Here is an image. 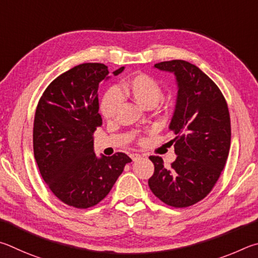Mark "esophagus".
Returning <instances> with one entry per match:
<instances>
[{"mask_svg":"<svg viewBox=\"0 0 258 258\" xmlns=\"http://www.w3.org/2000/svg\"><path fill=\"white\" fill-rule=\"evenodd\" d=\"M130 157H132L133 161H137L139 159H142V155L138 154V153H132V154H130Z\"/></svg>","mask_w":258,"mask_h":258,"instance_id":"obj_1","label":"esophagus"}]
</instances>
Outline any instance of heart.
I'll list each match as a JSON object with an SVG mask.
<instances>
[{
    "label": "heart",
    "mask_w": 258,
    "mask_h": 258,
    "mask_svg": "<svg viewBox=\"0 0 258 258\" xmlns=\"http://www.w3.org/2000/svg\"><path fill=\"white\" fill-rule=\"evenodd\" d=\"M122 94L129 95L143 106H155L163 97V88L159 80L147 74L132 77L121 88L112 86L104 93L99 104V111L104 119L110 121L116 116L123 101Z\"/></svg>",
    "instance_id": "obj_1"
}]
</instances>
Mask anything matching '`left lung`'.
Returning a JSON list of instances; mask_svg holds the SVG:
<instances>
[{
    "label": "left lung",
    "mask_w": 258,
    "mask_h": 258,
    "mask_svg": "<svg viewBox=\"0 0 258 258\" xmlns=\"http://www.w3.org/2000/svg\"><path fill=\"white\" fill-rule=\"evenodd\" d=\"M160 70L174 72L179 90L170 129L175 137L177 159L166 169L152 155L154 173L148 179L153 194L164 204L182 209L209 195L228 160L231 122L222 92L209 76L183 60L156 63Z\"/></svg>",
    "instance_id": "8db88e82"
}]
</instances>
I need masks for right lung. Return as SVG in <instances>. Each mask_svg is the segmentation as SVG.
<instances>
[{
    "mask_svg": "<svg viewBox=\"0 0 258 258\" xmlns=\"http://www.w3.org/2000/svg\"><path fill=\"white\" fill-rule=\"evenodd\" d=\"M107 75L103 63L72 68L47 86L36 108L33 143L40 175L58 200L76 209L97 205L132 162L121 152L101 159L94 153L93 134L103 123L97 90Z\"/></svg>",
    "mask_w": 258,
    "mask_h": 258,
    "instance_id": "obj_1",
    "label": "right lung"
}]
</instances>
